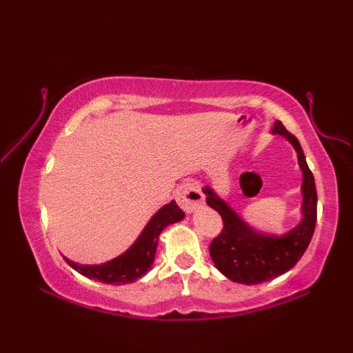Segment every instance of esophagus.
<instances>
[{
  "label": "esophagus",
  "instance_id": "1",
  "mask_svg": "<svg viewBox=\"0 0 353 353\" xmlns=\"http://www.w3.org/2000/svg\"><path fill=\"white\" fill-rule=\"evenodd\" d=\"M176 200L185 212H192L203 205L205 196L200 186L192 182H185L176 191Z\"/></svg>",
  "mask_w": 353,
  "mask_h": 353
}]
</instances>
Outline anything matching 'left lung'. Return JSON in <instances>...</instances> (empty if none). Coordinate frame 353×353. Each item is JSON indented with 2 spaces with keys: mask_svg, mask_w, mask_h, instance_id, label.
<instances>
[{
  "mask_svg": "<svg viewBox=\"0 0 353 353\" xmlns=\"http://www.w3.org/2000/svg\"><path fill=\"white\" fill-rule=\"evenodd\" d=\"M273 133L282 134L296 148L299 165L303 171V219L283 236L261 235L252 230L228 203L206 186V203L223 219V229L209 244V253L215 267L230 281L254 285L272 281L287 273L302 258L310 245L317 221V191L314 176L306 163L301 142L281 121H276Z\"/></svg>",
  "mask_w": 353,
  "mask_h": 353,
  "instance_id": "1",
  "label": "left lung"
}]
</instances>
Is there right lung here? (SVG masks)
Instances as JSON below:
<instances>
[{"label":"right lung","mask_w":353,"mask_h":353,"mask_svg":"<svg viewBox=\"0 0 353 353\" xmlns=\"http://www.w3.org/2000/svg\"><path fill=\"white\" fill-rule=\"evenodd\" d=\"M183 216L185 212L172 200L153 215V219L148 221L145 229L142 230L137 243L125 253H123L121 256L100 265H79L70 259H63L70 267H72L80 274L89 277V279L114 285L132 283L144 276L150 267L153 265L157 249V239H159L161 232L168 224L181 221Z\"/></svg>","instance_id":"obj_1"}]
</instances>
